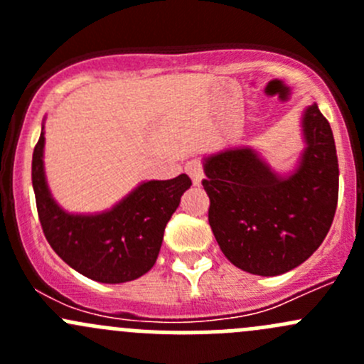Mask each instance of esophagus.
Segmentation results:
<instances>
[{
	"label": "esophagus",
	"mask_w": 364,
	"mask_h": 364,
	"mask_svg": "<svg viewBox=\"0 0 364 364\" xmlns=\"http://www.w3.org/2000/svg\"><path fill=\"white\" fill-rule=\"evenodd\" d=\"M186 172H188V176L192 178V183L196 186H199L200 183H203L204 172H203V165H200L199 160H190L188 164H186Z\"/></svg>",
	"instance_id": "1"
}]
</instances>
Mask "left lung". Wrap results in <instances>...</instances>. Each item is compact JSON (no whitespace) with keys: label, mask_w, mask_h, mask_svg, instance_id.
I'll list each match as a JSON object with an SVG mask.
<instances>
[{"label":"left lung","mask_w":364,"mask_h":364,"mask_svg":"<svg viewBox=\"0 0 364 364\" xmlns=\"http://www.w3.org/2000/svg\"><path fill=\"white\" fill-rule=\"evenodd\" d=\"M303 151L278 171L253 146L205 155L203 186L209 225L236 267L277 277L303 264L329 232L338 203V159L328 119L311 104L301 112Z\"/></svg>","instance_id":"1"}]
</instances>
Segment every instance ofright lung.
<instances>
[{
  "label": "right lung",
  "instance_id": "right-lung-1",
  "mask_svg": "<svg viewBox=\"0 0 364 364\" xmlns=\"http://www.w3.org/2000/svg\"><path fill=\"white\" fill-rule=\"evenodd\" d=\"M46 119L33 151L31 179L43 234L72 269L100 284H124L148 273L156 262L164 230L192 181H141L112 208L98 213L67 211L49 188L43 164Z\"/></svg>",
  "mask_w": 364,
  "mask_h": 364
}]
</instances>
